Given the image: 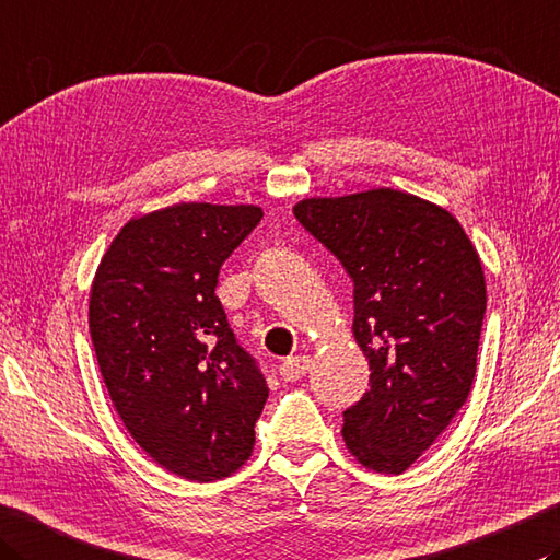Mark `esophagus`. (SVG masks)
<instances>
[{"mask_svg":"<svg viewBox=\"0 0 560 560\" xmlns=\"http://www.w3.org/2000/svg\"><path fill=\"white\" fill-rule=\"evenodd\" d=\"M308 371H311V359L299 354V357H289V359L281 361L279 376L283 381H299V378H303L305 374H308Z\"/></svg>","mask_w":560,"mask_h":560,"instance_id":"obj_1","label":"esophagus"}]
</instances>
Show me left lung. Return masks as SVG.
<instances>
[{
    "label": "left lung",
    "instance_id": "8db88e82",
    "mask_svg": "<svg viewBox=\"0 0 560 560\" xmlns=\"http://www.w3.org/2000/svg\"><path fill=\"white\" fill-rule=\"evenodd\" d=\"M293 215L354 281L371 388L345 410V444L366 468L402 474L470 393L486 315L478 252L452 213L405 191L305 199Z\"/></svg>",
    "mask_w": 560,
    "mask_h": 560
}]
</instances>
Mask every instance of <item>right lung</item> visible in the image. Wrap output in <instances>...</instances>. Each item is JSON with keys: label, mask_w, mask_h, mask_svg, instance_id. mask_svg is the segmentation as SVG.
<instances>
[{"label": "right lung", "mask_w": 560, "mask_h": 560, "mask_svg": "<svg viewBox=\"0 0 560 560\" xmlns=\"http://www.w3.org/2000/svg\"><path fill=\"white\" fill-rule=\"evenodd\" d=\"M257 206L177 203L124 225L96 269L90 332L126 430L182 478H225L255 446L269 388L215 295Z\"/></svg>", "instance_id": "obj_1"}]
</instances>
